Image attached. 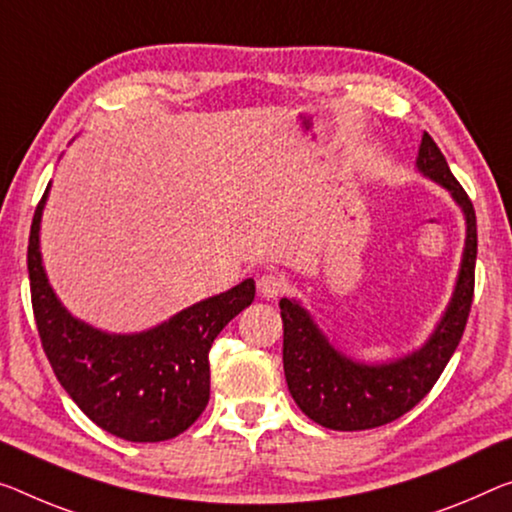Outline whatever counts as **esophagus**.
Instances as JSON below:
<instances>
[{"mask_svg":"<svg viewBox=\"0 0 512 512\" xmlns=\"http://www.w3.org/2000/svg\"><path fill=\"white\" fill-rule=\"evenodd\" d=\"M256 288L258 295L265 297V300H274V297H279L283 293V288H286V279H283L281 274L267 272L256 279Z\"/></svg>","mask_w":512,"mask_h":512,"instance_id":"34e87169","label":"esophagus"}]
</instances>
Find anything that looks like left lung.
Returning a JSON list of instances; mask_svg holds the SVG:
<instances>
[{"mask_svg":"<svg viewBox=\"0 0 512 512\" xmlns=\"http://www.w3.org/2000/svg\"><path fill=\"white\" fill-rule=\"evenodd\" d=\"M416 171L444 187L465 217V247L451 300L419 348L382 361H359L329 341L300 300L281 297L279 302L288 391L311 421L329 430H368L410 412L442 375L465 332L474 297L476 212L428 132L421 137Z\"/></svg>","mask_w":512,"mask_h":512,"instance_id":"1","label":"left lung"}]
</instances>
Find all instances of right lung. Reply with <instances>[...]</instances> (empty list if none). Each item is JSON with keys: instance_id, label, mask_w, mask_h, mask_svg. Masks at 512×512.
I'll list each match as a JSON object with an SVG mask.
<instances>
[{"instance_id": "right-lung-1", "label": "right lung", "mask_w": 512, "mask_h": 512, "mask_svg": "<svg viewBox=\"0 0 512 512\" xmlns=\"http://www.w3.org/2000/svg\"><path fill=\"white\" fill-rule=\"evenodd\" d=\"M43 194L29 233L31 304L52 371L77 407L102 430L128 442L178 437L206 410L208 352L217 334L254 302V279L206 297L141 332H105L70 313L47 279L41 222Z\"/></svg>"}]
</instances>
